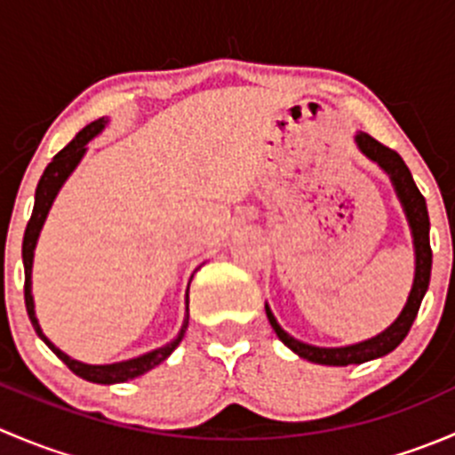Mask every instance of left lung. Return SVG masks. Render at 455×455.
<instances>
[{
  "label": "left lung",
  "instance_id": "8db88e82",
  "mask_svg": "<svg viewBox=\"0 0 455 455\" xmlns=\"http://www.w3.org/2000/svg\"><path fill=\"white\" fill-rule=\"evenodd\" d=\"M361 151H363L368 158L379 163L385 172L392 176L394 187H396V194L401 198L403 206H405L407 220H410L411 235H414V246H416V277L414 286H411L410 299H407L405 308L398 315V319L389 325L385 332H380L379 337L370 339V341L356 343V346L347 347H315L308 343H301L297 339L288 337L279 323L275 321L273 313L266 306V316H268L270 325L277 332V337L291 347L292 352H297L304 359L313 361V363L321 365H355V363H365V361L379 359L385 356L387 352H392L394 347L401 346L403 339L410 332L411 323H414L416 315H419L420 301H423L427 288H429V277H431V246H429V213H427V202L423 194L416 187L411 172L407 169L405 160L396 154L394 149L385 147L383 142L371 139L370 134H359L356 136Z\"/></svg>",
  "mask_w": 455,
  "mask_h": 455
}]
</instances>
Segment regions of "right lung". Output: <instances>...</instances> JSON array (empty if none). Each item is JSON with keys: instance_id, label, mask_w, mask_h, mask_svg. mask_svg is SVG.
Wrapping results in <instances>:
<instances>
[{"instance_id": "add662e5", "label": "right lung", "mask_w": 455, "mask_h": 455, "mask_svg": "<svg viewBox=\"0 0 455 455\" xmlns=\"http://www.w3.org/2000/svg\"><path fill=\"white\" fill-rule=\"evenodd\" d=\"M105 118H99V121L90 123V125H85L84 130L79 132V134L75 136L70 142H68L66 147H63L61 151H59L57 156L52 158V163L45 167L44 176H41L39 185H36V191H35V206H32V215L28 220V227H26V233H24V244H21V257H24V270H26V282H24V299H26V310H28V316H30V323L32 328H35V332L39 334L41 339L45 341V346L50 347V350L54 352V355L59 356V359L63 361V363L68 365L72 371H75L76 376H81V379L90 380V383H100V385H109V383H123V380H130V379H136V376L145 374V371H149L151 368H156L158 363H163L164 359H167L169 355H172L173 350L178 347V343L182 341V337H185V330L187 325H189V301H187V316H185V323H182V330L180 334H178L173 341H169L164 347H158V350L149 352V355H142L139 359H130V361H123V363H112V365H85V363H79V361L70 359L68 355H63L59 347H54L52 343L48 341V339L44 337V332H41L39 328V321H36L35 316V304H32V295H30V270H32V253H35V246H36V237H39V231L41 227H44V220L45 215H48L50 206H52V200L54 196H57V191L61 189V185L66 182V178L70 176L72 169L79 164L81 156L85 154V145L94 139L96 134H99L100 130L105 127ZM187 299H189V292H187Z\"/></svg>"}]
</instances>
